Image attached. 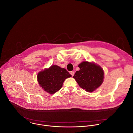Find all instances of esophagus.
Returning a JSON list of instances; mask_svg holds the SVG:
<instances>
[{
	"mask_svg": "<svg viewBox=\"0 0 133 133\" xmlns=\"http://www.w3.org/2000/svg\"><path fill=\"white\" fill-rule=\"evenodd\" d=\"M70 74H71V75L72 76H73L74 75V72L73 71H71V72H70Z\"/></svg>",
	"mask_w": 133,
	"mask_h": 133,
	"instance_id": "1",
	"label": "esophagus"
}]
</instances>
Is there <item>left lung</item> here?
Returning <instances> with one entry per match:
<instances>
[{
  "mask_svg": "<svg viewBox=\"0 0 133 133\" xmlns=\"http://www.w3.org/2000/svg\"><path fill=\"white\" fill-rule=\"evenodd\" d=\"M80 70L76 71L73 78L79 85L85 91L93 92L103 81V70L93 62L83 61L78 65Z\"/></svg>",
  "mask_w": 133,
  "mask_h": 133,
  "instance_id": "8db88e82",
  "label": "left lung"
}]
</instances>
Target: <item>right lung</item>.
<instances>
[{"mask_svg":"<svg viewBox=\"0 0 133 133\" xmlns=\"http://www.w3.org/2000/svg\"><path fill=\"white\" fill-rule=\"evenodd\" d=\"M71 76L65 69L54 65L39 72L37 77L39 85L45 92L53 94L62 88L65 79Z\"/></svg>","mask_w":133,"mask_h":133,"instance_id":"obj_1","label":"right lung"}]
</instances>
